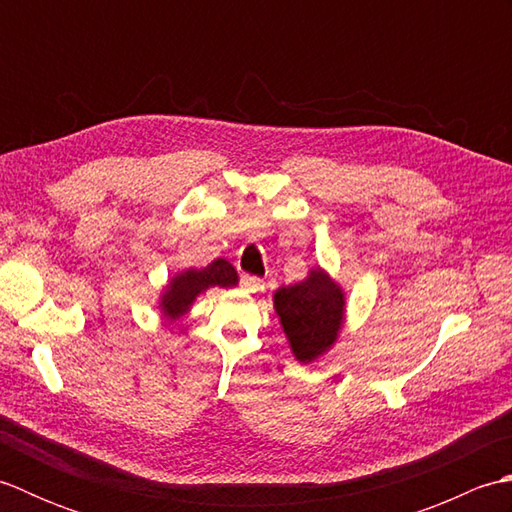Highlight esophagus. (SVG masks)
<instances>
[{
	"mask_svg": "<svg viewBox=\"0 0 512 512\" xmlns=\"http://www.w3.org/2000/svg\"><path fill=\"white\" fill-rule=\"evenodd\" d=\"M239 286H242L246 292H257L264 288V281L255 275H242L239 277Z\"/></svg>",
	"mask_w": 512,
	"mask_h": 512,
	"instance_id": "obj_1",
	"label": "esophagus"
}]
</instances>
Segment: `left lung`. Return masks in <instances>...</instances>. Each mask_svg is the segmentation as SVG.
<instances>
[{
	"mask_svg": "<svg viewBox=\"0 0 512 512\" xmlns=\"http://www.w3.org/2000/svg\"><path fill=\"white\" fill-rule=\"evenodd\" d=\"M343 306L341 288L321 270H312L301 284L275 292V310L297 361L310 363L334 343L343 323Z\"/></svg>",
	"mask_w": 512,
	"mask_h": 512,
	"instance_id": "obj_1",
	"label": "left lung"
}]
</instances>
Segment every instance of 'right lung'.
Listing matches in <instances>:
<instances>
[{
    "mask_svg": "<svg viewBox=\"0 0 512 512\" xmlns=\"http://www.w3.org/2000/svg\"><path fill=\"white\" fill-rule=\"evenodd\" d=\"M237 284L235 268L226 262V259H215L202 270H187L178 277L171 279L165 295H162V310L167 317L176 319L193 303V299L211 286L228 288Z\"/></svg>",
    "mask_w": 512,
    "mask_h": 512,
    "instance_id": "obj_1",
    "label": "right lung"
}]
</instances>
